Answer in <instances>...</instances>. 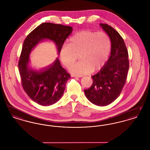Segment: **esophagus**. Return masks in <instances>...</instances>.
I'll list each match as a JSON object with an SVG mask.
<instances>
[{
  "label": "esophagus",
  "mask_w": 150,
  "mask_h": 150,
  "mask_svg": "<svg viewBox=\"0 0 150 150\" xmlns=\"http://www.w3.org/2000/svg\"><path fill=\"white\" fill-rule=\"evenodd\" d=\"M72 77H74V78H81V77H82L83 76V75H71Z\"/></svg>",
  "instance_id": "obj_1"
}]
</instances>
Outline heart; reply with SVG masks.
<instances>
[{
	"mask_svg": "<svg viewBox=\"0 0 150 150\" xmlns=\"http://www.w3.org/2000/svg\"><path fill=\"white\" fill-rule=\"evenodd\" d=\"M111 47L110 38L103 32L89 30L79 31L69 40L60 51V58L66 67H69L78 59L80 61L70 67L77 74H88L98 71L105 64Z\"/></svg>",
	"mask_w": 150,
	"mask_h": 150,
	"instance_id": "obj_1",
	"label": "heart"
}]
</instances>
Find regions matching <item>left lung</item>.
<instances>
[{"label":"left lung","mask_w":150,"mask_h":150,"mask_svg":"<svg viewBox=\"0 0 150 150\" xmlns=\"http://www.w3.org/2000/svg\"><path fill=\"white\" fill-rule=\"evenodd\" d=\"M100 26L110 38L111 54L100 71L92 76L93 84L84 90V93L93 104L105 106L120 94L126 83L129 63L128 50L121 35L106 23H100Z\"/></svg>","instance_id":"8db88e82"}]
</instances>
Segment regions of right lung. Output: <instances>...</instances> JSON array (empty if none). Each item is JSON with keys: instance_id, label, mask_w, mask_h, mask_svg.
<instances>
[{"instance_id": "add662e5", "label": "right lung", "mask_w": 150, "mask_h": 150, "mask_svg": "<svg viewBox=\"0 0 150 150\" xmlns=\"http://www.w3.org/2000/svg\"><path fill=\"white\" fill-rule=\"evenodd\" d=\"M72 29L61 24L44 22L33 30L24 40L18 62L22 86L29 97L39 105L48 106L56 103L64 94L70 74L61 66L58 58L41 70L30 69V53L38 43L45 39L56 43L59 53Z\"/></svg>"}]
</instances>
